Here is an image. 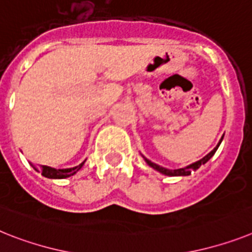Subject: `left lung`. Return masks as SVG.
Masks as SVG:
<instances>
[{
    "instance_id": "left-lung-1",
    "label": "left lung",
    "mask_w": 252,
    "mask_h": 252,
    "mask_svg": "<svg viewBox=\"0 0 252 252\" xmlns=\"http://www.w3.org/2000/svg\"><path fill=\"white\" fill-rule=\"evenodd\" d=\"M221 139H223V137H221ZM221 139L219 141V143L217 145V147H215L214 150L211 152H209L208 155L205 156V158H202L201 160H198V161L193 162V164H191V165H188L186 166V168H181V169H174V170H170V169H165V168H162V166L158 165V164H155V162H152L150 161L149 158H146L145 156H143V158H145V161L149 164L151 168H154L155 170H158V172H160L161 174H165V175H170V177H177V175H189L192 173V170H197L200 166L202 165V164H205V162H208L209 160L211 158V156L214 155L215 152H217L218 147H219V145L221 143Z\"/></svg>"
}]
</instances>
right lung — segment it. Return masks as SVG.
Segmentation results:
<instances>
[{"label":"right lung","mask_w":252,"mask_h":252,"mask_svg":"<svg viewBox=\"0 0 252 252\" xmlns=\"http://www.w3.org/2000/svg\"><path fill=\"white\" fill-rule=\"evenodd\" d=\"M86 161V160H84ZM84 161L82 164H79L78 166H74V168H69V169H55V168H51V166L47 165H39V168H35L33 165V168L37 170V172L42 173L43 177L46 178H51V179H63V178H67V177H71L74 175L75 173L79 170L82 166H83Z\"/></svg>","instance_id":"obj_1"}]
</instances>
